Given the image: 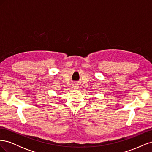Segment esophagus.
<instances>
[{
  "mask_svg": "<svg viewBox=\"0 0 152 152\" xmlns=\"http://www.w3.org/2000/svg\"><path fill=\"white\" fill-rule=\"evenodd\" d=\"M73 88L74 89H77L78 88H79V86H78L77 84H73Z\"/></svg>",
  "mask_w": 152,
  "mask_h": 152,
  "instance_id": "1",
  "label": "esophagus"
}]
</instances>
